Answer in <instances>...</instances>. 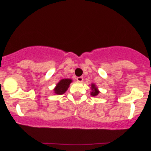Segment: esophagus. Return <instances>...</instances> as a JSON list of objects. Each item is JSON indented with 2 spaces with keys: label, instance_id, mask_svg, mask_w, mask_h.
I'll list each match as a JSON object with an SVG mask.
<instances>
[{
  "label": "esophagus",
  "instance_id": "esophagus-1",
  "mask_svg": "<svg viewBox=\"0 0 151 151\" xmlns=\"http://www.w3.org/2000/svg\"><path fill=\"white\" fill-rule=\"evenodd\" d=\"M77 82H80V83H81V82L83 81V77H78L77 78Z\"/></svg>",
  "mask_w": 151,
  "mask_h": 151
}]
</instances>
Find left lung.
Instances as JSON below:
<instances>
[{"label":"left lung","instance_id":"8db88e82","mask_svg":"<svg viewBox=\"0 0 151 151\" xmlns=\"http://www.w3.org/2000/svg\"><path fill=\"white\" fill-rule=\"evenodd\" d=\"M91 90H92V92L91 93V95L92 96H96L99 93V91L96 86L94 84H91Z\"/></svg>","mask_w":151,"mask_h":151}]
</instances>
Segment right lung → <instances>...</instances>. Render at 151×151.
Masks as SVG:
<instances>
[{
    "mask_svg": "<svg viewBox=\"0 0 151 151\" xmlns=\"http://www.w3.org/2000/svg\"><path fill=\"white\" fill-rule=\"evenodd\" d=\"M72 82L71 79H62L54 88V92L57 95H62L67 91L70 83Z\"/></svg>",
    "mask_w": 151,
    "mask_h": 151,
    "instance_id": "add662e5",
    "label": "right lung"
}]
</instances>
